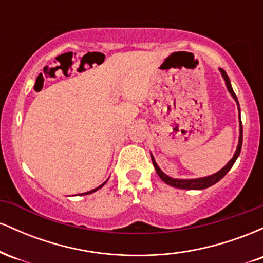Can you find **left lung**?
<instances>
[{
    "label": "left lung",
    "mask_w": 263,
    "mask_h": 263,
    "mask_svg": "<svg viewBox=\"0 0 263 263\" xmlns=\"http://www.w3.org/2000/svg\"><path fill=\"white\" fill-rule=\"evenodd\" d=\"M220 71H221V75L222 78H224L225 80V84H226V87H228L229 92L231 93L232 98L235 99V101H236L237 106H238V101H237V98L236 95H235L234 90H232V86H231V83H230V79H229L228 74H226L225 70H222V69H220ZM238 111H240V106H238ZM240 116V115H238ZM241 147H242V123H241V117H240V137H238V144H237V148H236V152H235V155L229 161L228 164L225 165L222 170H220L219 172H216V173L211 174L209 177H204V178H198V179H174V178H171L168 177L167 174H164L163 172L161 171V168L157 165V163L155 161V158H153V156L151 155V158H152V162H153V165H155L156 168V172L157 174H158L159 178L163 180L164 183L170 184V185L174 186V188H179V189H189V190H200V189H205V188H209V186L214 185L215 183H218L221 178L225 177V174L228 173L229 171L231 170V167L234 165L235 161L237 159V157L240 156V152H241Z\"/></svg>",
    "instance_id": "left-lung-1"
}]
</instances>
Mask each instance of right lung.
<instances>
[{"label":"right lung","instance_id":"obj_1","mask_svg":"<svg viewBox=\"0 0 263 263\" xmlns=\"http://www.w3.org/2000/svg\"><path fill=\"white\" fill-rule=\"evenodd\" d=\"M106 182H107V180H106ZM106 182H105V183H102L100 186H98V188H95V189L90 190V192H86V193H84V194H83V195H86V194H91V193H93V192H96V190H99V189H100V188H102V186H104V185H105V184H106Z\"/></svg>","mask_w":263,"mask_h":263}]
</instances>
